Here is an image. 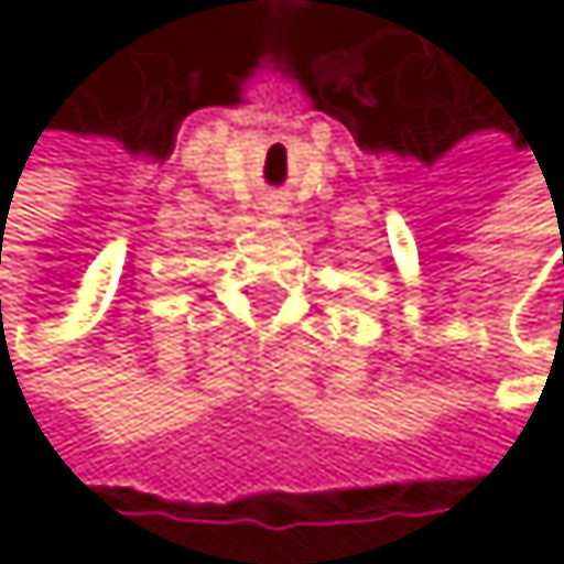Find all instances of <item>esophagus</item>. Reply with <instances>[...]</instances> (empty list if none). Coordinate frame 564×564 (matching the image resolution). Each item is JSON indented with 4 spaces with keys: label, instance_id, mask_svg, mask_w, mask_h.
Instances as JSON below:
<instances>
[{
    "label": "esophagus",
    "instance_id": "1",
    "mask_svg": "<svg viewBox=\"0 0 564 564\" xmlns=\"http://www.w3.org/2000/svg\"><path fill=\"white\" fill-rule=\"evenodd\" d=\"M263 206H267V209H270V213H273V216H276V213H284V203H280V199H276V196H270V199H267V203H263Z\"/></svg>",
    "mask_w": 564,
    "mask_h": 564
}]
</instances>
